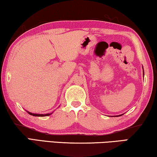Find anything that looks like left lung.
I'll list each match as a JSON object with an SVG mask.
<instances>
[{"label": "left lung", "instance_id": "1", "mask_svg": "<svg viewBox=\"0 0 157 157\" xmlns=\"http://www.w3.org/2000/svg\"><path fill=\"white\" fill-rule=\"evenodd\" d=\"M143 70H144V69H143ZM122 116V115H120V116Z\"/></svg>", "mask_w": 157, "mask_h": 157}]
</instances>
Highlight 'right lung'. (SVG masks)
Wrapping results in <instances>:
<instances>
[{"mask_svg": "<svg viewBox=\"0 0 157 157\" xmlns=\"http://www.w3.org/2000/svg\"><path fill=\"white\" fill-rule=\"evenodd\" d=\"M28 113L30 114V115L33 116H40V117H43V116H50L51 114H52V113H46V114H37V113H31V112H29L27 111Z\"/></svg>", "mask_w": 157, "mask_h": 157, "instance_id": "1", "label": "right lung"}]
</instances>
